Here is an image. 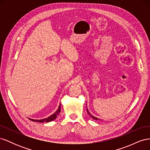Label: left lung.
I'll list each match as a JSON object with an SVG mask.
<instances>
[{
    "mask_svg": "<svg viewBox=\"0 0 150 150\" xmlns=\"http://www.w3.org/2000/svg\"><path fill=\"white\" fill-rule=\"evenodd\" d=\"M86 111H87V112H88V114L89 115V116L91 117H92V118H93V120H100V119L97 118L96 117H95L94 116H93V115H92L91 114V112L89 111V110H88V108H87V110H86Z\"/></svg>",
    "mask_w": 150,
    "mask_h": 150,
    "instance_id": "8db88e82",
    "label": "left lung"
}]
</instances>
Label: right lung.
Wrapping results in <instances>:
<instances>
[{
    "label": "right lung",
    "instance_id": "1",
    "mask_svg": "<svg viewBox=\"0 0 150 150\" xmlns=\"http://www.w3.org/2000/svg\"><path fill=\"white\" fill-rule=\"evenodd\" d=\"M60 112H61V104H60V105L59 106L57 110L55 112L53 113L52 115L47 117V118H44V119H42V120H33V119H30V120L33 121H36V122H50V121H52L55 120L57 117V116L59 114Z\"/></svg>",
    "mask_w": 150,
    "mask_h": 150
}]
</instances>
